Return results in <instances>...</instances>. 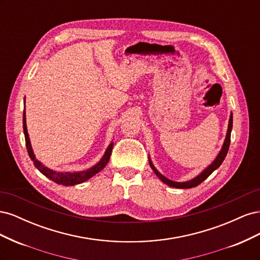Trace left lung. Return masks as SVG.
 I'll list each match as a JSON object with an SVG mask.
<instances>
[{
    "instance_id": "obj_1",
    "label": "left lung",
    "mask_w": 260,
    "mask_h": 260,
    "mask_svg": "<svg viewBox=\"0 0 260 260\" xmlns=\"http://www.w3.org/2000/svg\"><path fill=\"white\" fill-rule=\"evenodd\" d=\"M232 123H233V115L232 113L230 114V118H229V123H228V130H226V135H225V139L223 141V144L221 149H220L218 155L216 156V158L212 160L208 166L202 170L200 174L192 178L191 180H187V181H183V182H178V181H172L168 178L165 177L164 175H161L160 172L156 169V167L154 166V164L151 159V156H148V162H149V166H151L152 170L155 172V175L160 179V181L165 184H167L171 187H176V188H191V187H195L198 186L200 183H202L204 180L207 179L212 172H214L216 169H218L220 167V165L222 164V161L224 160L225 156L228 151H229V146H230V138H231V131H232Z\"/></svg>"
}]
</instances>
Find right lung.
I'll list each match as a JSON object with an SVG mask.
<instances>
[{
	"instance_id": "add662e5",
	"label": "right lung",
	"mask_w": 260,
	"mask_h": 260,
	"mask_svg": "<svg viewBox=\"0 0 260 260\" xmlns=\"http://www.w3.org/2000/svg\"><path fill=\"white\" fill-rule=\"evenodd\" d=\"M22 128H23V135H25V140H26V147L29 154V157L31 160L34 161L35 167L41 172L42 175H44L46 178H49L50 180L54 181L55 183L60 184V185H65V186H73L76 184H80L85 182L86 180H89L93 176H95L96 174L101 170H103L109 160V157H111L112 154V149L114 146V142L112 141L109 145L107 146L106 151L104 155L102 156V158L94 165V166L82 170V171H57V170H53L51 168H48L46 166L36 158L35 152L32 149V146H31L30 142V138H29V133L27 129V121H26V108L23 109V115H22Z\"/></svg>"
}]
</instances>
